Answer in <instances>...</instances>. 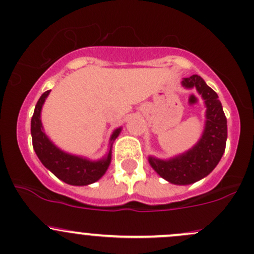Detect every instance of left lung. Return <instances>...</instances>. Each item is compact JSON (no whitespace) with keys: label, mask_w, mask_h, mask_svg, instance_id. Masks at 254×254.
Instances as JSON below:
<instances>
[{"label":"left lung","mask_w":254,"mask_h":254,"mask_svg":"<svg viewBox=\"0 0 254 254\" xmlns=\"http://www.w3.org/2000/svg\"><path fill=\"white\" fill-rule=\"evenodd\" d=\"M185 89H196L203 98L205 122L202 136L193 147L169 159L148 157L149 165L168 183L174 185H190L213 172L225 151L228 125L223 106L217 92L210 89L199 75L184 78Z\"/></svg>","instance_id":"left-lung-1"}]
</instances>
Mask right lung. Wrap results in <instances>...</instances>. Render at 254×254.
Masks as SVG:
<instances>
[{
    "mask_svg": "<svg viewBox=\"0 0 254 254\" xmlns=\"http://www.w3.org/2000/svg\"><path fill=\"white\" fill-rule=\"evenodd\" d=\"M51 90L44 92L37 101L31 118V137L33 147L42 164L57 176L60 180L73 186H85L96 183L106 174L112 161V145L118 137L122 127L113 131L109 140L108 153L98 161H90L86 157L68 153L55 145L45 134L41 123V111Z\"/></svg>",
    "mask_w": 254,
    "mask_h": 254,
    "instance_id": "1",
    "label": "right lung"
}]
</instances>
